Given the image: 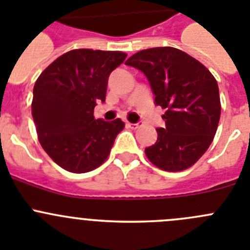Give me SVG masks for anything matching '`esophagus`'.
Wrapping results in <instances>:
<instances>
[{
	"mask_svg": "<svg viewBox=\"0 0 250 250\" xmlns=\"http://www.w3.org/2000/svg\"><path fill=\"white\" fill-rule=\"evenodd\" d=\"M126 125H127V126L131 127V129H138L139 125H140V124H139V123H135V124H134V123H129V121H127Z\"/></svg>",
	"mask_w": 250,
	"mask_h": 250,
	"instance_id": "obj_1",
	"label": "esophagus"
}]
</instances>
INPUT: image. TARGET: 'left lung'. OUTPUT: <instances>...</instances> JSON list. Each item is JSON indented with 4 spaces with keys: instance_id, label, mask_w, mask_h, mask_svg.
I'll return each mask as SVG.
<instances>
[{
    "instance_id": "1",
    "label": "left lung",
    "mask_w": 250,
    "mask_h": 250,
    "mask_svg": "<svg viewBox=\"0 0 250 250\" xmlns=\"http://www.w3.org/2000/svg\"><path fill=\"white\" fill-rule=\"evenodd\" d=\"M127 66L144 72L155 105L165 109L158 140L145 149L147 159L165 171L190 167L208 150L220 119L218 83L198 60L174 47L136 52Z\"/></svg>"
}]
</instances>
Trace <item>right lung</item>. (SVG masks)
<instances>
[{
	"instance_id": "add662e5",
	"label": "right lung",
	"mask_w": 250,
	"mask_h": 250,
	"mask_svg": "<svg viewBox=\"0 0 250 250\" xmlns=\"http://www.w3.org/2000/svg\"><path fill=\"white\" fill-rule=\"evenodd\" d=\"M126 59L120 51L79 48L56 59L34 86L32 118L41 146L71 173H87L109 156L125 124L94 118L109 76Z\"/></svg>"
}]
</instances>
